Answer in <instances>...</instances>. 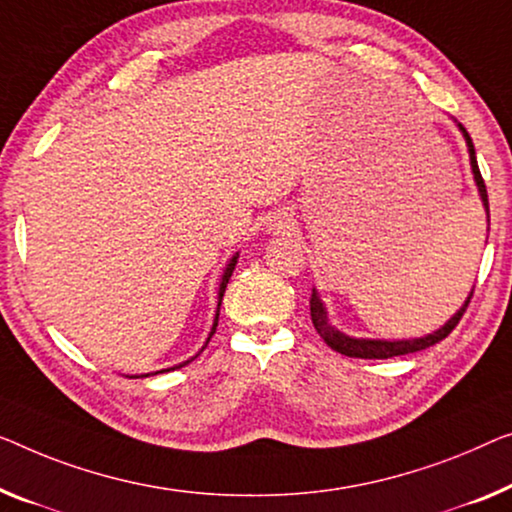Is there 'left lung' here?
Listing matches in <instances>:
<instances>
[{
	"label": "left lung",
	"mask_w": 512,
	"mask_h": 512,
	"mask_svg": "<svg viewBox=\"0 0 512 512\" xmlns=\"http://www.w3.org/2000/svg\"><path fill=\"white\" fill-rule=\"evenodd\" d=\"M460 128V133L464 137V142H467V149H469V163H471V172H474V181H476V188H478V195H480V202H483V209H485V216H487V223H490V202H487V190H485V181L480 177V170H478V160H476V149H474V142H471L469 133L464 131L462 124H457ZM471 296H474V289H471L467 301L462 303V308L455 312V315L448 319V322L441 326V329L432 331L423 335V338H409V340H377V338H354V335H347L342 333L340 329H335L329 319V310H326L324 301L319 299V292L317 289H312V296H310V317H312V324H315L317 333L322 335V340L329 345L331 349H335L338 354H345V356H352V358H393V356H402V354H414V352H421V349H427L432 345H437L446 338L448 333H451L457 322H460V317L464 315V310H467V305L471 301Z\"/></svg>",
	"instance_id": "obj_1"
}]
</instances>
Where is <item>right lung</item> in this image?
Segmentation results:
<instances>
[{
	"label": "right lung",
	"mask_w": 512,
	"mask_h": 512,
	"mask_svg": "<svg viewBox=\"0 0 512 512\" xmlns=\"http://www.w3.org/2000/svg\"><path fill=\"white\" fill-rule=\"evenodd\" d=\"M236 259H239V253H234L232 255V259L230 262H227V266H225V271H223V278H220V285H218V308H216V317H213V326H211V331H209V338H207V342H204V347L209 345V340H211V335L216 333V326H218V315H220V303H223V294H225V287H227V282H230V278H232V271H234V266H236ZM204 347L200 349V352H204ZM200 352H197L195 356H200ZM193 356V358H195ZM193 358H188V361H183V363H179V365H174V368H167V370H158V372H147V375H131V379H140V377H151V375H160V372H170V370H177V368H183V365H188L190 361H193Z\"/></svg>",
	"instance_id": "add662e5"
}]
</instances>
